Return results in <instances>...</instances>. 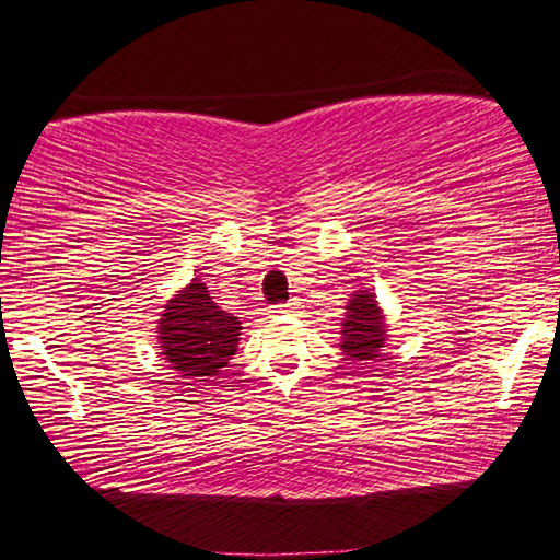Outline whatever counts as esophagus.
Segmentation results:
<instances>
[{"instance_id":"obj_1","label":"esophagus","mask_w":560,"mask_h":560,"mask_svg":"<svg viewBox=\"0 0 560 560\" xmlns=\"http://www.w3.org/2000/svg\"><path fill=\"white\" fill-rule=\"evenodd\" d=\"M299 303L296 301H287V303H277V306H271V314H291L293 308H296Z\"/></svg>"}]
</instances>
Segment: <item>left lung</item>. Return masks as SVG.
<instances>
[{
    "label": "left lung",
    "mask_w": 560,
    "mask_h": 560,
    "mask_svg": "<svg viewBox=\"0 0 560 560\" xmlns=\"http://www.w3.org/2000/svg\"><path fill=\"white\" fill-rule=\"evenodd\" d=\"M340 336H343L340 350L353 363L365 365L368 360L383 358L381 350L385 348L387 340V324L371 289L350 293Z\"/></svg>",
    "instance_id": "obj_1"
}]
</instances>
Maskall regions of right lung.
<instances>
[{
  "label": "right lung",
  "mask_w": 560,
  "mask_h": 560,
  "mask_svg": "<svg viewBox=\"0 0 560 560\" xmlns=\"http://www.w3.org/2000/svg\"><path fill=\"white\" fill-rule=\"evenodd\" d=\"M240 318L212 301L200 279L165 303L158 326L160 350L179 377H212L230 363L240 343Z\"/></svg>",
  "instance_id": "1"
}]
</instances>
